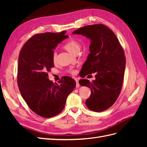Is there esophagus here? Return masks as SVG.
<instances>
[{
    "instance_id": "obj_1",
    "label": "esophagus",
    "mask_w": 147,
    "mask_h": 147,
    "mask_svg": "<svg viewBox=\"0 0 147 147\" xmlns=\"http://www.w3.org/2000/svg\"><path fill=\"white\" fill-rule=\"evenodd\" d=\"M75 82H76V87L79 88L80 87V84L78 83V80L77 78H75Z\"/></svg>"
}]
</instances>
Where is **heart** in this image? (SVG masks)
<instances>
[{
  "instance_id": "heart-1",
  "label": "heart",
  "mask_w": 147,
  "mask_h": 147,
  "mask_svg": "<svg viewBox=\"0 0 147 147\" xmlns=\"http://www.w3.org/2000/svg\"><path fill=\"white\" fill-rule=\"evenodd\" d=\"M63 48L66 51H67L69 53H70V54L74 55L75 53L79 52L80 49V43L77 40H76L70 39L64 44ZM56 57H57V55L55 52L53 53V57H52L53 63H56ZM74 72H75L74 71H73V73Z\"/></svg>"
}]
</instances>
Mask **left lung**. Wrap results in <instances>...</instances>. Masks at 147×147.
<instances>
[{
	"mask_svg": "<svg viewBox=\"0 0 147 147\" xmlns=\"http://www.w3.org/2000/svg\"><path fill=\"white\" fill-rule=\"evenodd\" d=\"M72 34L90 40V53L82 70L84 76L95 73L96 79L92 82L82 79L79 83L91 90L85 102L87 107L103 112L113 105L121 91L126 67L123 50L113 31L103 24L84 26Z\"/></svg>",
	"mask_w": 147,
	"mask_h": 147,
	"instance_id": "8db88e82",
	"label": "left lung"
}]
</instances>
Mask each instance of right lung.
I'll use <instances>...</instances> for the list:
<instances>
[{"mask_svg": "<svg viewBox=\"0 0 147 147\" xmlns=\"http://www.w3.org/2000/svg\"><path fill=\"white\" fill-rule=\"evenodd\" d=\"M66 31L34 35L22 48L18 63V85L23 98L34 112L43 118L55 117L63 110L67 97L76 86L65 77L55 84L48 72L54 67L52 59L57 45L68 38Z\"/></svg>", "mask_w": 147, "mask_h": 147, "instance_id": "obj_1", "label": "right lung"}]
</instances>
